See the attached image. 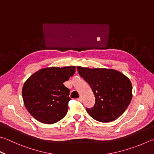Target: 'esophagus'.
I'll list each match as a JSON object with an SVG mask.
<instances>
[{
  "mask_svg": "<svg viewBox=\"0 0 154 154\" xmlns=\"http://www.w3.org/2000/svg\"><path fill=\"white\" fill-rule=\"evenodd\" d=\"M77 100L78 101L81 102V101H82V98H81V97H79L78 99H77Z\"/></svg>",
  "mask_w": 154,
  "mask_h": 154,
  "instance_id": "esophagus-1",
  "label": "esophagus"
}]
</instances>
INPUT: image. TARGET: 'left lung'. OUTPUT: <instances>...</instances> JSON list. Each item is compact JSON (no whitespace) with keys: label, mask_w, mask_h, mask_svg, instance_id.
<instances>
[{"label":"left lung","mask_w":154,"mask_h":154,"mask_svg":"<svg viewBox=\"0 0 154 154\" xmlns=\"http://www.w3.org/2000/svg\"><path fill=\"white\" fill-rule=\"evenodd\" d=\"M77 69L95 95L94 106L86 108L89 115L103 123L113 122L121 116L132 99V85L129 78L114 69L79 66Z\"/></svg>","instance_id":"left-lung-1"}]
</instances>
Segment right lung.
<instances>
[{"mask_svg": "<svg viewBox=\"0 0 154 154\" xmlns=\"http://www.w3.org/2000/svg\"><path fill=\"white\" fill-rule=\"evenodd\" d=\"M75 73V66L47 67L32 75L23 87L24 103L37 121L53 124L64 117L68 111L70 90L63 83Z\"/></svg>", "mask_w": 154, "mask_h": 154, "instance_id": "add662e5", "label": "right lung"}]
</instances>
